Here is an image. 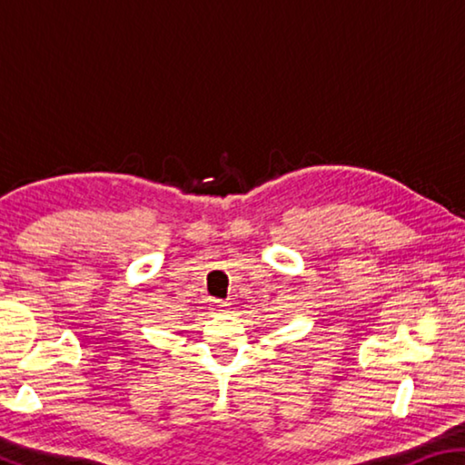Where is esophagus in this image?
I'll use <instances>...</instances> for the list:
<instances>
[{
    "label": "esophagus",
    "mask_w": 465,
    "mask_h": 465,
    "mask_svg": "<svg viewBox=\"0 0 465 465\" xmlns=\"http://www.w3.org/2000/svg\"><path fill=\"white\" fill-rule=\"evenodd\" d=\"M211 310L217 312V313H223V312L230 310V303H227V302H215L213 308H211Z\"/></svg>",
    "instance_id": "1"
}]
</instances>
